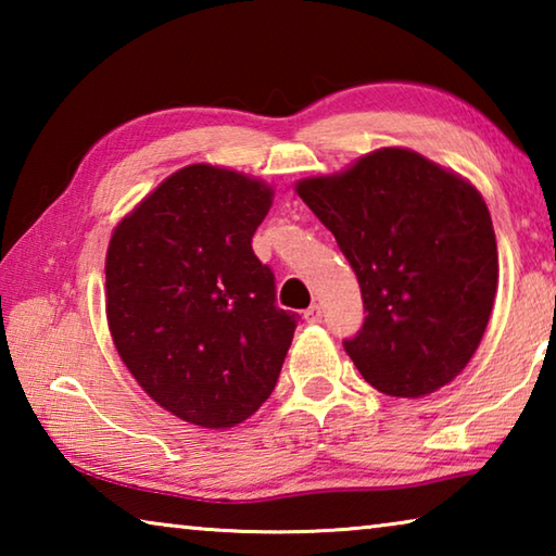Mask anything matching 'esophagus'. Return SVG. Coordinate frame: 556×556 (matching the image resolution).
I'll list each match as a JSON object with an SVG mask.
<instances>
[{
	"label": "esophagus",
	"instance_id": "esophagus-1",
	"mask_svg": "<svg viewBox=\"0 0 556 556\" xmlns=\"http://www.w3.org/2000/svg\"><path fill=\"white\" fill-rule=\"evenodd\" d=\"M321 306H318V304H312V306H308L306 308V312H304V318H306V321L308 324H318V321H321Z\"/></svg>",
	"mask_w": 556,
	"mask_h": 556
}]
</instances>
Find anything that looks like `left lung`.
I'll use <instances>...</instances> for the list:
<instances>
[{"label": "left lung", "mask_w": 556, "mask_h": 556, "mask_svg": "<svg viewBox=\"0 0 556 556\" xmlns=\"http://www.w3.org/2000/svg\"><path fill=\"white\" fill-rule=\"evenodd\" d=\"M333 232L363 294L345 353L375 390L421 397L466 368L497 289V244L483 195L412 149L384 147L333 176L296 184Z\"/></svg>", "instance_id": "1"}]
</instances>
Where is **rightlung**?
I'll list each match as a JSON object with an SVG mask.
<instances>
[{
	"label": "right lung",
	"instance_id": "obj_1",
	"mask_svg": "<svg viewBox=\"0 0 556 556\" xmlns=\"http://www.w3.org/2000/svg\"><path fill=\"white\" fill-rule=\"evenodd\" d=\"M271 186L191 164L117 223L105 260L108 326L122 363L178 419L228 429L275 390L299 316L252 252Z\"/></svg>",
	"mask_w": 556,
	"mask_h": 556
}]
</instances>
